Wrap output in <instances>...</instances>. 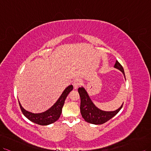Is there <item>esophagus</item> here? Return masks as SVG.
<instances>
[{
	"mask_svg": "<svg viewBox=\"0 0 151 151\" xmlns=\"http://www.w3.org/2000/svg\"><path fill=\"white\" fill-rule=\"evenodd\" d=\"M81 81L79 79H76L74 80V81L73 83V89L77 90L79 88V86L81 84Z\"/></svg>",
	"mask_w": 151,
	"mask_h": 151,
	"instance_id": "esophagus-1",
	"label": "esophagus"
}]
</instances>
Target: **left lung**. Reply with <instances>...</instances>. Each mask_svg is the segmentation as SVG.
<instances>
[{
    "instance_id": "1",
    "label": "left lung",
    "mask_w": 151,
    "mask_h": 151,
    "mask_svg": "<svg viewBox=\"0 0 151 151\" xmlns=\"http://www.w3.org/2000/svg\"><path fill=\"white\" fill-rule=\"evenodd\" d=\"M114 67L122 72L125 77L124 68L118 61H116ZM78 92L81 97L80 111L83 118L88 123L95 125L104 124L113 118L114 116H115L122 108L123 104L119 109L115 110V111H102L95 106L84 87L79 88Z\"/></svg>"
}]
</instances>
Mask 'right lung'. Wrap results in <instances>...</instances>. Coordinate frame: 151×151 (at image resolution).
<instances>
[{"label":"right lung","mask_w":151,"mask_h":151,"mask_svg":"<svg viewBox=\"0 0 151 151\" xmlns=\"http://www.w3.org/2000/svg\"><path fill=\"white\" fill-rule=\"evenodd\" d=\"M72 90L73 86L69 85L65 88L60 98L58 99V101L55 102L52 107H50L47 111L40 113H33L27 111L22 106L20 102L18 101L22 112L27 119L35 124L41 125V126H47V125L52 124L60 118L65 99Z\"/></svg>","instance_id":"1"}]
</instances>
